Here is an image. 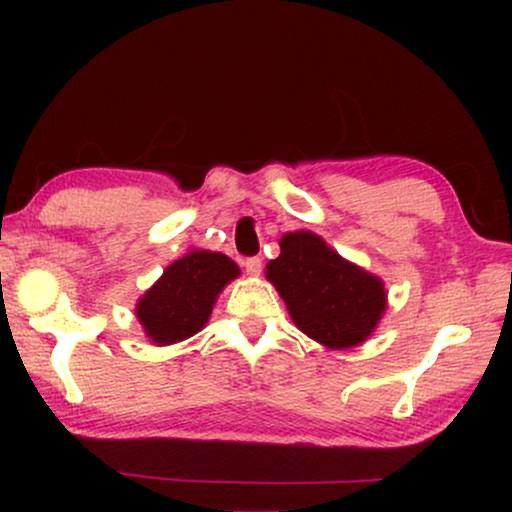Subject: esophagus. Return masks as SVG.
Returning <instances> with one entry per match:
<instances>
[{
	"label": "esophagus",
	"mask_w": 512,
	"mask_h": 512,
	"mask_svg": "<svg viewBox=\"0 0 512 512\" xmlns=\"http://www.w3.org/2000/svg\"><path fill=\"white\" fill-rule=\"evenodd\" d=\"M244 270H247V275L251 277H258L263 272V261L258 256H251L244 261Z\"/></svg>",
	"instance_id": "esophagus-1"
}]
</instances>
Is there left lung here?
Returning <instances> with one entry per match:
<instances>
[{
    "mask_svg": "<svg viewBox=\"0 0 512 512\" xmlns=\"http://www.w3.org/2000/svg\"><path fill=\"white\" fill-rule=\"evenodd\" d=\"M279 247L282 254L265 270L300 331L333 349L354 347L373 333L387 305L380 279L307 230L286 233Z\"/></svg>",
    "mask_w": 512,
    "mask_h": 512,
    "instance_id": "8db88e82",
    "label": "left lung"
}]
</instances>
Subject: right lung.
Here are the masks:
<instances>
[{
  "instance_id": "obj_1",
  "label": "right lung",
  "mask_w": 512,
  "mask_h": 512,
  "mask_svg": "<svg viewBox=\"0 0 512 512\" xmlns=\"http://www.w3.org/2000/svg\"><path fill=\"white\" fill-rule=\"evenodd\" d=\"M240 268L219 251H191L174 261L137 303L144 333L156 345L186 340L207 324L214 300Z\"/></svg>"
}]
</instances>
